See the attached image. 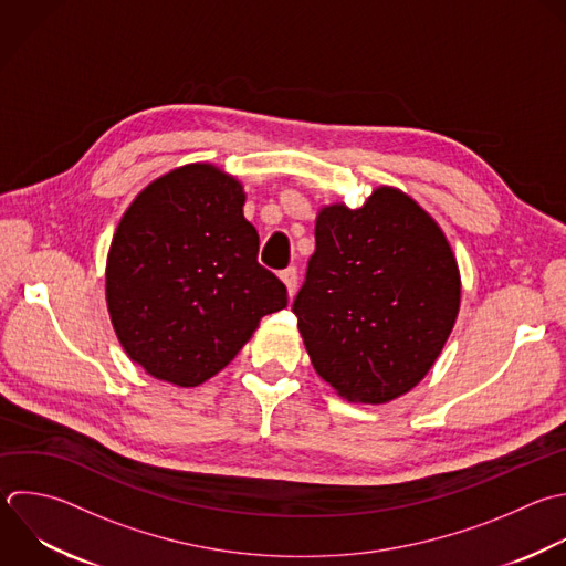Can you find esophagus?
<instances>
[{
	"label": "esophagus",
	"instance_id": "obj_1",
	"mask_svg": "<svg viewBox=\"0 0 566 566\" xmlns=\"http://www.w3.org/2000/svg\"><path fill=\"white\" fill-rule=\"evenodd\" d=\"M281 281L285 283L287 294H290V296H294V292H296V287H298V270H296V268H287V270H283V272H281Z\"/></svg>",
	"mask_w": 566,
	"mask_h": 566
}]
</instances>
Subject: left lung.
I'll return each instance as SVG.
<instances>
[{"label":"left lung","instance_id":"8db88e82","mask_svg":"<svg viewBox=\"0 0 566 566\" xmlns=\"http://www.w3.org/2000/svg\"><path fill=\"white\" fill-rule=\"evenodd\" d=\"M316 250L292 312L316 374L352 402L413 389L442 352L460 307V272L438 223L380 186L316 217Z\"/></svg>","mask_w":566,"mask_h":566}]
</instances>
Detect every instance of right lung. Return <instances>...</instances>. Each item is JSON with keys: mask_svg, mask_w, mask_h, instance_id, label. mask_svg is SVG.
Here are the masks:
<instances>
[{"mask_svg": "<svg viewBox=\"0 0 566 566\" xmlns=\"http://www.w3.org/2000/svg\"><path fill=\"white\" fill-rule=\"evenodd\" d=\"M243 186L212 164L146 186L122 217L106 263L117 338L150 376L197 387L219 374L265 314L287 305L243 217Z\"/></svg>", "mask_w": 566, "mask_h": 566, "instance_id": "right-lung-1", "label": "right lung"}]
</instances>
